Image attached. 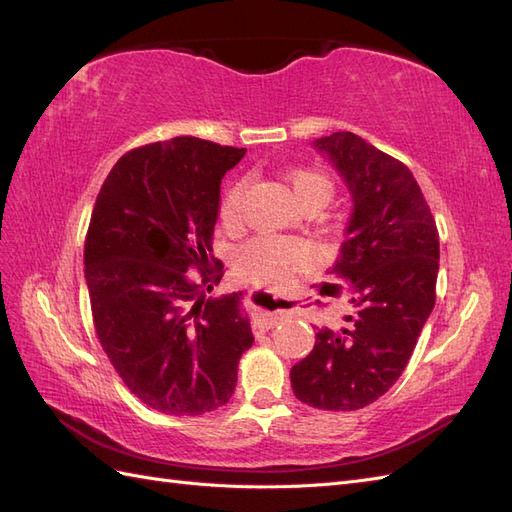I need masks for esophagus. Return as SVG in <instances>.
<instances>
[{
  "mask_svg": "<svg viewBox=\"0 0 512 512\" xmlns=\"http://www.w3.org/2000/svg\"><path fill=\"white\" fill-rule=\"evenodd\" d=\"M280 322V314H271V312H262L254 318V329L256 331H269L275 324Z\"/></svg>",
  "mask_w": 512,
  "mask_h": 512,
  "instance_id": "1",
  "label": "esophagus"
}]
</instances>
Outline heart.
I'll return each mask as SVG.
<instances>
[{
	"label": "heart",
	"instance_id": "b5f03b06",
	"mask_svg": "<svg viewBox=\"0 0 512 512\" xmlns=\"http://www.w3.org/2000/svg\"><path fill=\"white\" fill-rule=\"evenodd\" d=\"M290 188L301 205H327L333 196V179L320 168L299 166L286 173ZM247 179L232 181L220 200V220L226 226L237 224ZM316 247L299 237L258 235L239 250V271L254 284L280 286L294 271L314 265Z\"/></svg>",
	"mask_w": 512,
	"mask_h": 512
}]
</instances>
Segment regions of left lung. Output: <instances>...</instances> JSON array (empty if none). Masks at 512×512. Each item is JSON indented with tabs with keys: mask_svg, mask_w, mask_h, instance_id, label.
<instances>
[{
	"mask_svg": "<svg viewBox=\"0 0 512 512\" xmlns=\"http://www.w3.org/2000/svg\"><path fill=\"white\" fill-rule=\"evenodd\" d=\"M314 147L352 194L331 273L350 282L356 312L339 331L316 327L314 350L290 369V382L307 406L359 410L389 391L410 361L436 305L440 239L406 164L352 132L316 138Z\"/></svg>",
	"mask_w": 512,
	"mask_h": 512,
	"instance_id": "1",
	"label": "left lung"
}]
</instances>
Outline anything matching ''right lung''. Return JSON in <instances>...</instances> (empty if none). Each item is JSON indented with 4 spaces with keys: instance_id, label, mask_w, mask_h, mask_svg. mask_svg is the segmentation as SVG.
Instances as JSON below:
<instances>
[{
    "instance_id": "obj_1",
    "label": "right lung",
    "mask_w": 512,
    "mask_h": 512,
    "mask_svg": "<svg viewBox=\"0 0 512 512\" xmlns=\"http://www.w3.org/2000/svg\"><path fill=\"white\" fill-rule=\"evenodd\" d=\"M243 156L194 136L132 149L89 220L85 280L100 344L123 384L170 416L228 404L254 344L243 292L207 297L224 267L211 256L220 183Z\"/></svg>"
}]
</instances>
